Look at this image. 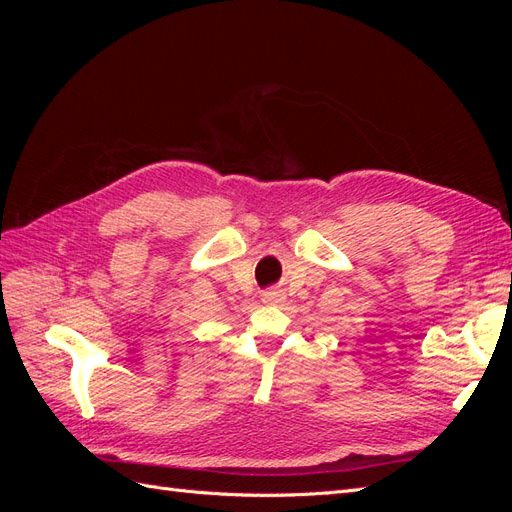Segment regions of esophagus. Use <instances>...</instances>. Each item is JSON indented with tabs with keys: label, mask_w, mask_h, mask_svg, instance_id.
<instances>
[{
	"label": "esophagus",
	"mask_w": 512,
	"mask_h": 512,
	"mask_svg": "<svg viewBox=\"0 0 512 512\" xmlns=\"http://www.w3.org/2000/svg\"><path fill=\"white\" fill-rule=\"evenodd\" d=\"M262 301H265V303H280V301H284V294H282V290H267L265 294H262Z\"/></svg>",
	"instance_id": "1"
}]
</instances>
